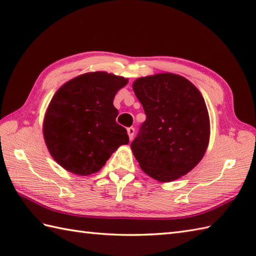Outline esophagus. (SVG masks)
Returning <instances> with one entry per match:
<instances>
[{
  "instance_id": "1",
  "label": "esophagus",
  "mask_w": 256,
  "mask_h": 256,
  "mask_svg": "<svg viewBox=\"0 0 256 256\" xmlns=\"http://www.w3.org/2000/svg\"><path fill=\"white\" fill-rule=\"evenodd\" d=\"M134 133H135V128H128V134L130 140L133 138Z\"/></svg>"
}]
</instances>
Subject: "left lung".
Segmentation results:
<instances>
[{"label": "left lung", "instance_id": "1", "mask_svg": "<svg viewBox=\"0 0 256 256\" xmlns=\"http://www.w3.org/2000/svg\"><path fill=\"white\" fill-rule=\"evenodd\" d=\"M133 90L146 114L130 144L140 168L160 182L186 176L203 158L210 142V116L202 94L172 73L140 77Z\"/></svg>", "mask_w": 256, "mask_h": 256}]
</instances>
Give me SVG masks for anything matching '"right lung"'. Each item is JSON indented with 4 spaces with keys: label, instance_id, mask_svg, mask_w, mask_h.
Masks as SVG:
<instances>
[{
    "label": "right lung",
    "instance_id": "1",
    "mask_svg": "<svg viewBox=\"0 0 256 256\" xmlns=\"http://www.w3.org/2000/svg\"><path fill=\"white\" fill-rule=\"evenodd\" d=\"M126 84L124 77L92 72L58 88L46 112L44 136L61 167L78 176L96 174L112 152L128 144L114 106L116 94Z\"/></svg>",
    "mask_w": 256,
    "mask_h": 256
}]
</instances>
